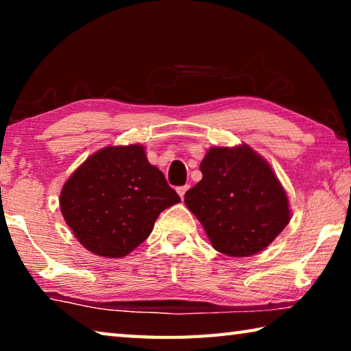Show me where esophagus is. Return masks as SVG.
<instances>
[{"label": "esophagus", "instance_id": "1", "mask_svg": "<svg viewBox=\"0 0 351 351\" xmlns=\"http://www.w3.org/2000/svg\"><path fill=\"white\" fill-rule=\"evenodd\" d=\"M187 190H189V186H181V187L176 189V192H178V195H180V197H181V199L184 198V195H186Z\"/></svg>", "mask_w": 351, "mask_h": 351}]
</instances>
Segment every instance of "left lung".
Wrapping results in <instances>:
<instances>
[{
	"label": "left lung",
	"mask_w": 351,
	"mask_h": 351,
	"mask_svg": "<svg viewBox=\"0 0 351 351\" xmlns=\"http://www.w3.org/2000/svg\"><path fill=\"white\" fill-rule=\"evenodd\" d=\"M199 170L203 180L187 190L184 203L218 252L251 257L287 228V192L271 165L251 147H212Z\"/></svg>",
	"instance_id": "left-lung-1"
}]
</instances>
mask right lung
Segmentation results:
<instances>
[{
	"mask_svg": "<svg viewBox=\"0 0 351 351\" xmlns=\"http://www.w3.org/2000/svg\"><path fill=\"white\" fill-rule=\"evenodd\" d=\"M181 198L139 144L105 147L64 182L60 209L88 251L125 257L150 235L159 213Z\"/></svg>",
	"mask_w": 351,
	"mask_h": 351,
	"instance_id": "1",
	"label": "right lung"
}]
</instances>
